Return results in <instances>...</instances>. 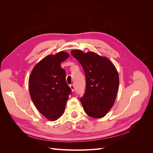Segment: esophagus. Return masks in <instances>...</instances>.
<instances>
[{"label":"esophagus","instance_id":"34e87169","mask_svg":"<svg viewBox=\"0 0 153 153\" xmlns=\"http://www.w3.org/2000/svg\"><path fill=\"white\" fill-rule=\"evenodd\" d=\"M70 88L71 89L72 92H74V91H75V86H74V85H73V84H71V85H70Z\"/></svg>","mask_w":153,"mask_h":153}]
</instances>
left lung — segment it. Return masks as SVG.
Returning a JSON list of instances; mask_svg holds the SVG:
<instances>
[{"instance_id":"1","label":"left lung","mask_w":153,"mask_h":153,"mask_svg":"<svg viewBox=\"0 0 153 153\" xmlns=\"http://www.w3.org/2000/svg\"><path fill=\"white\" fill-rule=\"evenodd\" d=\"M85 75L86 89L80 101L89 116L103 117L112 107L119 84L116 68L110 60L97 53L72 50Z\"/></svg>"}]
</instances>
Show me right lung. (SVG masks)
Here are the masks:
<instances>
[{"mask_svg": "<svg viewBox=\"0 0 153 153\" xmlns=\"http://www.w3.org/2000/svg\"><path fill=\"white\" fill-rule=\"evenodd\" d=\"M69 55L60 52L49 55L32 69L29 79L31 99L39 112L50 121L63 114L71 89L66 81V71L61 63Z\"/></svg>", "mask_w": 153, "mask_h": 153, "instance_id": "obj_1", "label": "right lung"}]
</instances>
